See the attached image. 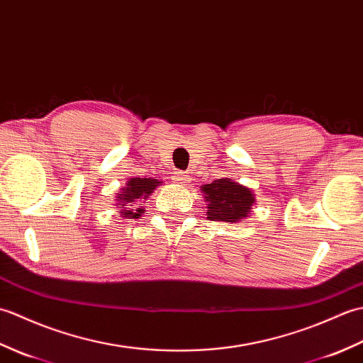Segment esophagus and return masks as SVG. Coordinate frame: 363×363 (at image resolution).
<instances>
[{"mask_svg": "<svg viewBox=\"0 0 363 363\" xmlns=\"http://www.w3.org/2000/svg\"><path fill=\"white\" fill-rule=\"evenodd\" d=\"M173 179L177 184H186V182H189L191 179V177H190V174L187 172H176L174 176H173Z\"/></svg>", "mask_w": 363, "mask_h": 363, "instance_id": "34e87169", "label": "esophagus"}]
</instances>
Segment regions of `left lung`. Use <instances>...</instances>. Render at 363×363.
Segmentation results:
<instances>
[{"label":"left lung","mask_w":363,"mask_h":363,"mask_svg":"<svg viewBox=\"0 0 363 363\" xmlns=\"http://www.w3.org/2000/svg\"><path fill=\"white\" fill-rule=\"evenodd\" d=\"M207 204V218L212 221L235 223L248 215L254 203L250 189L230 181L229 177L217 179L201 187Z\"/></svg>","instance_id":"obj_1"}]
</instances>
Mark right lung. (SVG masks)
<instances>
[{
	"label": "right lung",
	"mask_w": 363,
	"mask_h": 363,
	"mask_svg": "<svg viewBox=\"0 0 363 363\" xmlns=\"http://www.w3.org/2000/svg\"><path fill=\"white\" fill-rule=\"evenodd\" d=\"M159 181L156 179H150V177H133L128 182V187L121 190V194H118V201L120 206H128L121 211V215L126 218H138L140 213H143V209L137 207L135 203L138 199H146L148 198L154 189L159 186Z\"/></svg>",
	"instance_id": "1"
}]
</instances>
